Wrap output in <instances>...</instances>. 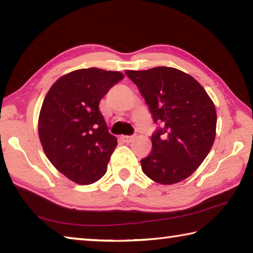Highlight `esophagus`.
Masks as SVG:
<instances>
[{"mask_svg":"<svg viewBox=\"0 0 253 253\" xmlns=\"http://www.w3.org/2000/svg\"><path fill=\"white\" fill-rule=\"evenodd\" d=\"M136 138V135H131V136H121V139L125 143H130L131 140H134Z\"/></svg>","mask_w":253,"mask_h":253,"instance_id":"obj_1","label":"esophagus"}]
</instances>
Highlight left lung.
Wrapping results in <instances>:
<instances>
[{
  "label": "left lung",
  "instance_id": "1",
  "mask_svg": "<svg viewBox=\"0 0 253 253\" xmlns=\"http://www.w3.org/2000/svg\"><path fill=\"white\" fill-rule=\"evenodd\" d=\"M157 125L153 149L143 158L146 176L164 185L187 178L199 168L215 138L216 111L193 77L169 67L127 70Z\"/></svg>",
  "mask_w": 253,
  "mask_h": 253
}]
</instances>
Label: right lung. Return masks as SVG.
Masks as SVG:
<instances>
[{
	"mask_svg": "<svg viewBox=\"0 0 253 253\" xmlns=\"http://www.w3.org/2000/svg\"><path fill=\"white\" fill-rule=\"evenodd\" d=\"M124 78L119 71L80 69L61 77L46 93L39 137L60 173L83 185L104 176L117 138L108 131L99 102Z\"/></svg>",
	"mask_w": 253,
	"mask_h": 253,
	"instance_id": "1",
	"label": "right lung"
}]
</instances>
